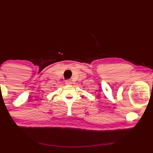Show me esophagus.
Wrapping results in <instances>:
<instances>
[{
    "label": "esophagus",
    "instance_id": "34e87169",
    "mask_svg": "<svg viewBox=\"0 0 153 153\" xmlns=\"http://www.w3.org/2000/svg\"><path fill=\"white\" fill-rule=\"evenodd\" d=\"M66 82V85H71V84L72 83H71V80H70V79L66 80V82Z\"/></svg>",
    "mask_w": 153,
    "mask_h": 153
}]
</instances>
